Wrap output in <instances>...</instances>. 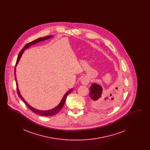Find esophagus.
<instances>
[{"label":"esophagus","mask_w":150,"mask_h":150,"mask_svg":"<svg viewBox=\"0 0 150 150\" xmlns=\"http://www.w3.org/2000/svg\"><path fill=\"white\" fill-rule=\"evenodd\" d=\"M81 84H82L83 85L86 86V85L88 84V83H89V79H88L87 78H86V77H84V78L81 79Z\"/></svg>","instance_id":"34e87169"}]
</instances>
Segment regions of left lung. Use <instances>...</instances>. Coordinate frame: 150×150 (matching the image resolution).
Here are the masks:
<instances>
[{
    "instance_id": "obj_1",
    "label": "left lung",
    "mask_w": 150,
    "mask_h": 150,
    "mask_svg": "<svg viewBox=\"0 0 150 150\" xmlns=\"http://www.w3.org/2000/svg\"><path fill=\"white\" fill-rule=\"evenodd\" d=\"M117 92V88H115ZM102 87L96 84L93 83L89 88V97L91 99V102L93 108L97 110H104L110 106V103L114 100V95L117 94V92L110 96H105L102 94Z\"/></svg>"
}]
</instances>
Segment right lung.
Listing matches in <instances>:
<instances>
[{
	"label": "right lung",
	"mask_w": 150,
	"mask_h": 150,
	"mask_svg": "<svg viewBox=\"0 0 150 150\" xmlns=\"http://www.w3.org/2000/svg\"><path fill=\"white\" fill-rule=\"evenodd\" d=\"M53 36L50 35L47 36H45V37H43V38H38L37 39H36L35 40L31 42H30V43L26 44L24 47L22 48L18 56L17 57V61H16V64L15 65V69H14V74H15V81H16V86H17V94L18 95V96L20 97V98L21 99L23 102L25 103V104L28 106V107L29 108V109L30 110H31L33 112L39 115H41V116H53L54 115L57 114L64 106V103H65V101L66 100V98L67 97V96L70 94V93L72 91H73V89L72 88L71 89H70L69 91H67L66 93L64 94L63 98H62V100H61L60 103L57 105V106L51 110H45V111H43V110H39L38 109H36L34 107H31L30 105H29V103H28V102L24 100V98L22 97L21 95V93L20 92V91H19V89H18V84H17V79H16V67L17 66V65L18 64L19 61H20V59L21 58V57L22 54H23V53L24 52V51L25 50L28 49V48H29L30 46L34 45V44H35L36 43H39L40 42H42V41H44L45 40H47V39H49L51 38H52Z\"/></svg>",
	"instance_id": "right-lung-1"
}]
</instances>
